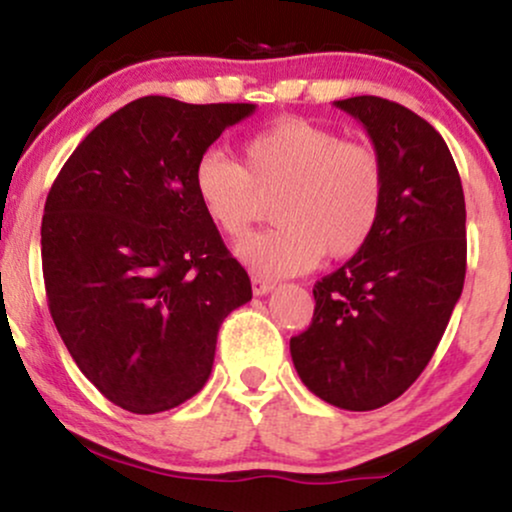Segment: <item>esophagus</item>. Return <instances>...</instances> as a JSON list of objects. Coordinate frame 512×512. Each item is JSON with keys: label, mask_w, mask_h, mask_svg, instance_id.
Wrapping results in <instances>:
<instances>
[{"label": "esophagus", "mask_w": 512, "mask_h": 512, "mask_svg": "<svg viewBox=\"0 0 512 512\" xmlns=\"http://www.w3.org/2000/svg\"><path fill=\"white\" fill-rule=\"evenodd\" d=\"M274 289V281L264 279V276H252V293L255 296H264V293H269Z\"/></svg>", "instance_id": "esophagus-1"}]
</instances>
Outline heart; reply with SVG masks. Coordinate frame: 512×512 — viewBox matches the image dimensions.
<instances>
[{"label":"heart","instance_id":"b5f03b06","mask_svg":"<svg viewBox=\"0 0 512 512\" xmlns=\"http://www.w3.org/2000/svg\"><path fill=\"white\" fill-rule=\"evenodd\" d=\"M192 190L223 236L240 240L274 197V228L245 240L238 255L269 276L313 269L320 257L346 260L366 248L385 204V166L366 142H346L330 127L281 117L240 146V163L207 151L192 170Z\"/></svg>","mask_w":512,"mask_h":512}]
</instances>
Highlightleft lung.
Here are the masks:
<instances>
[{"instance_id":"obj_1","label":"left lung","mask_w":512,"mask_h":512,"mask_svg":"<svg viewBox=\"0 0 512 512\" xmlns=\"http://www.w3.org/2000/svg\"><path fill=\"white\" fill-rule=\"evenodd\" d=\"M366 127L385 166V204L366 248L317 281L313 322L291 358L339 409L390 404L424 373L460 301L467 211L448 144L424 117L378 96L334 101Z\"/></svg>"}]
</instances>
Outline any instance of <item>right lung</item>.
Returning a JSON list of instances; mask_svg holds the SVG:
<instances>
[{
  "mask_svg": "<svg viewBox=\"0 0 512 512\" xmlns=\"http://www.w3.org/2000/svg\"><path fill=\"white\" fill-rule=\"evenodd\" d=\"M252 103H127L67 158L40 248L50 315L81 373L117 407L158 414L209 380L216 334L252 298L192 190L197 158Z\"/></svg>",
  "mask_w": 512,
  "mask_h": 512,
  "instance_id": "right-lung-1",
  "label": "right lung"
}]
</instances>
